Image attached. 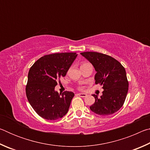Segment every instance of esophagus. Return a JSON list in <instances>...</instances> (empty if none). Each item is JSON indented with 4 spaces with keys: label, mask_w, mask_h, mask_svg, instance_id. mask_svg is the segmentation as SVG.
Wrapping results in <instances>:
<instances>
[{
    "label": "esophagus",
    "mask_w": 150,
    "mask_h": 150,
    "mask_svg": "<svg viewBox=\"0 0 150 150\" xmlns=\"http://www.w3.org/2000/svg\"><path fill=\"white\" fill-rule=\"evenodd\" d=\"M77 95L81 96V97H86V96H87V94H85V93H78Z\"/></svg>",
    "instance_id": "1"
}]
</instances>
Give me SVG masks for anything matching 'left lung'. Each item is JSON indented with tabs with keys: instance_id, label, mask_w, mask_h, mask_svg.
<instances>
[{
	"instance_id": "1",
	"label": "left lung",
	"mask_w": 150,
	"mask_h": 150,
	"mask_svg": "<svg viewBox=\"0 0 150 150\" xmlns=\"http://www.w3.org/2000/svg\"><path fill=\"white\" fill-rule=\"evenodd\" d=\"M92 63L96 73V84L103 85V95H93L95 102L90 106L96 115L107 116L115 113L124 105L128 91L126 73L121 63L115 58L98 52L81 53Z\"/></svg>"
}]
</instances>
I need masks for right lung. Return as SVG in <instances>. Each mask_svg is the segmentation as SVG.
<instances>
[{"instance_id": "obj_1", "label": "right lung", "mask_w": 150, "mask_h": 150, "mask_svg": "<svg viewBox=\"0 0 150 150\" xmlns=\"http://www.w3.org/2000/svg\"><path fill=\"white\" fill-rule=\"evenodd\" d=\"M77 54L57 53L46 55L35 62L29 70L26 87V96L38 115L49 120H55L67 113L74 93L55 91L57 81L65 77Z\"/></svg>"}]
</instances>
